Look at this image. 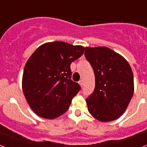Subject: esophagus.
Here are the masks:
<instances>
[{
    "mask_svg": "<svg viewBox=\"0 0 147 147\" xmlns=\"http://www.w3.org/2000/svg\"><path fill=\"white\" fill-rule=\"evenodd\" d=\"M79 84H80V86H81V87H82V86L84 85V82H83V80H81V81H80Z\"/></svg>",
    "mask_w": 147,
    "mask_h": 147,
    "instance_id": "obj_1",
    "label": "esophagus"
}]
</instances>
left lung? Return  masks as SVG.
Returning <instances> with one entry per match:
<instances>
[{
    "label": "left lung",
    "instance_id": "1",
    "mask_svg": "<svg viewBox=\"0 0 147 147\" xmlns=\"http://www.w3.org/2000/svg\"><path fill=\"white\" fill-rule=\"evenodd\" d=\"M86 59L95 75V89L86 99L90 115L102 122L119 119L134 94V76L129 63L107 47H85Z\"/></svg>",
    "mask_w": 147,
    "mask_h": 147
}]
</instances>
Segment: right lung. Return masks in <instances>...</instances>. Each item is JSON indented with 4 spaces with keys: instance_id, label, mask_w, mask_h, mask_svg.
Segmentation results:
<instances>
[{
    "instance_id": "right-lung-1",
    "label": "right lung",
    "mask_w": 147,
    "mask_h": 147,
    "mask_svg": "<svg viewBox=\"0 0 147 147\" xmlns=\"http://www.w3.org/2000/svg\"><path fill=\"white\" fill-rule=\"evenodd\" d=\"M84 52L81 45L53 41L40 45L28 58L22 76V91L36 115L53 119L67 111L81 89L71 80L70 65Z\"/></svg>"
}]
</instances>
